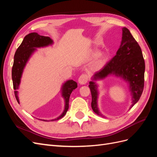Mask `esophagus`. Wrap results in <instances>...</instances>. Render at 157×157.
Listing matches in <instances>:
<instances>
[{"mask_svg":"<svg viewBox=\"0 0 157 157\" xmlns=\"http://www.w3.org/2000/svg\"><path fill=\"white\" fill-rule=\"evenodd\" d=\"M88 75L87 74H82L78 78V82L80 84H85L88 81Z\"/></svg>","mask_w":157,"mask_h":157,"instance_id":"obj_1","label":"esophagus"}]
</instances>
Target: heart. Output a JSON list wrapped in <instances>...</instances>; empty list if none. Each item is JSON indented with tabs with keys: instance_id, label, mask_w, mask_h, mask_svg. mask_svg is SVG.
Wrapping results in <instances>:
<instances>
[{
	"instance_id": "b5f03b06",
	"label": "heart",
	"mask_w": 157,
	"mask_h": 157,
	"mask_svg": "<svg viewBox=\"0 0 157 157\" xmlns=\"http://www.w3.org/2000/svg\"><path fill=\"white\" fill-rule=\"evenodd\" d=\"M105 61V56L100 55V56H98L97 61H96V64H97L98 67H101V66H102L104 64Z\"/></svg>"
}]
</instances>
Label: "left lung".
Wrapping results in <instances>:
<instances>
[{"mask_svg": "<svg viewBox=\"0 0 157 157\" xmlns=\"http://www.w3.org/2000/svg\"><path fill=\"white\" fill-rule=\"evenodd\" d=\"M145 61L140 45L127 28H122L121 44L117 54L107 62L103 67L94 75V79L103 78L109 74H115L122 77L130 83L133 96L130 109L139 101L144 88ZM88 86L92 94V108L98 115L99 113L97 98L96 84L90 82Z\"/></svg>", "mask_w": 157, "mask_h": 157, "instance_id": "1", "label": "left lung"}]
</instances>
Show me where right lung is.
<instances>
[{
	"instance_id": "1",
	"label": "right lung",
	"mask_w": 157,
	"mask_h": 157,
	"mask_svg": "<svg viewBox=\"0 0 157 157\" xmlns=\"http://www.w3.org/2000/svg\"><path fill=\"white\" fill-rule=\"evenodd\" d=\"M52 43V40L48 36H41L36 33H31L26 35L23 40L21 44L18 47L15 55H14L13 64L12 70V78L13 81V89L15 90L14 94L16 98V100L20 103L17 96V91L19 84L20 83V79L22 75L23 68L27 63L28 59L29 58L30 56L35 51V48L48 46ZM77 88V83L73 80H68L66 82L63 86L62 95L65 100V106L63 113L61 114L59 117L56 119L51 120L54 121L59 120L62 118L67 113L69 109V97L71 92L75 88Z\"/></svg>"
}]
</instances>
